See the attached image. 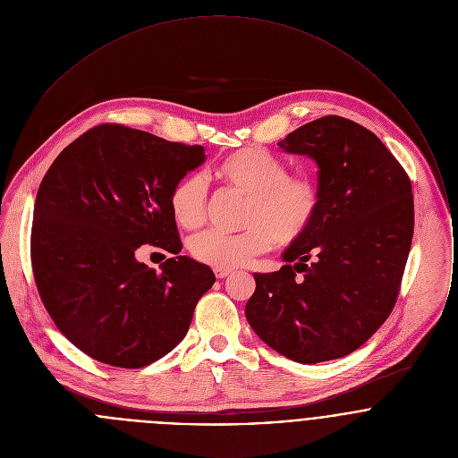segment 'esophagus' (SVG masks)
<instances>
[{
    "label": "esophagus",
    "mask_w": 458,
    "mask_h": 458,
    "mask_svg": "<svg viewBox=\"0 0 458 458\" xmlns=\"http://www.w3.org/2000/svg\"><path fill=\"white\" fill-rule=\"evenodd\" d=\"M215 275L216 278H225L231 275V269H222V267H215Z\"/></svg>",
    "instance_id": "34e87169"
}]
</instances>
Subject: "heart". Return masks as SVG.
Instances as JSON below:
<instances>
[{
	"label": "heart",
	"mask_w": 458,
	"mask_h": 458,
	"mask_svg": "<svg viewBox=\"0 0 458 458\" xmlns=\"http://www.w3.org/2000/svg\"><path fill=\"white\" fill-rule=\"evenodd\" d=\"M229 191L245 196L240 233L204 231L191 240V254L211 267H240L276 242L291 247L316 225L323 209V185L310 173L289 174L280 157L262 148H243L224 157L213 169ZM169 209L183 229L206 220L208 187L200 174H187L169 192Z\"/></svg>",
	"instance_id": "b5f03b06"
}]
</instances>
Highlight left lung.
Listing matches in <instances>:
<instances>
[{
    "label": "left lung",
    "instance_id": "left-lung-1",
    "mask_svg": "<svg viewBox=\"0 0 458 458\" xmlns=\"http://www.w3.org/2000/svg\"><path fill=\"white\" fill-rule=\"evenodd\" d=\"M319 165L323 209L273 273H254L247 321L298 363L351 354L390 318L411 250V180L374 131L342 116L310 122L278 142Z\"/></svg>",
    "mask_w": 458,
    "mask_h": 458
}]
</instances>
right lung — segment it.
<instances>
[{
  "label": "right lung",
  "mask_w": 458,
  "mask_h": 458,
  "mask_svg": "<svg viewBox=\"0 0 458 458\" xmlns=\"http://www.w3.org/2000/svg\"><path fill=\"white\" fill-rule=\"evenodd\" d=\"M204 158L199 144L104 123L70 142L46 173L31 267L51 319L89 358L140 369L187 335L215 275L178 256L183 245L169 192ZM140 244L174 258L155 272L134 259Z\"/></svg>",
  "instance_id": "1"
}]
</instances>
